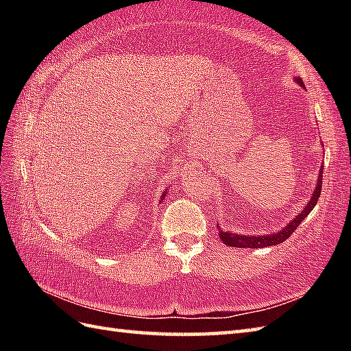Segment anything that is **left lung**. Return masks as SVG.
Masks as SVG:
<instances>
[{
  "label": "left lung",
  "mask_w": 351,
  "mask_h": 351,
  "mask_svg": "<svg viewBox=\"0 0 351 351\" xmlns=\"http://www.w3.org/2000/svg\"><path fill=\"white\" fill-rule=\"evenodd\" d=\"M295 81L303 87V81L300 78H295ZM322 184H323V166H322V169H319L317 187H315L314 193H312L308 205L303 208V210L299 213V215H295V219L291 220L285 228L279 230V232L267 234V235H238V234L229 232V230H223V229H220V226H217L220 240L226 245H230V247H238V249H245V247L261 249V247H268V245H276V244L283 243L297 228H299L300 223L308 217L309 213L314 210V206L317 205V200H318L319 195H322Z\"/></svg>",
  "instance_id": "left-lung-1"
}]
</instances>
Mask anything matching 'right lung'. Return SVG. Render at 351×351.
Wrapping results in <instances>:
<instances>
[{
	"label": "right lung",
	"mask_w": 351,
	"mask_h": 351,
	"mask_svg": "<svg viewBox=\"0 0 351 351\" xmlns=\"http://www.w3.org/2000/svg\"><path fill=\"white\" fill-rule=\"evenodd\" d=\"M167 195V191H162V195H161V200H164V196H166ZM161 200H160V202H161Z\"/></svg>",
	"instance_id": "right-lung-1"
}]
</instances>
